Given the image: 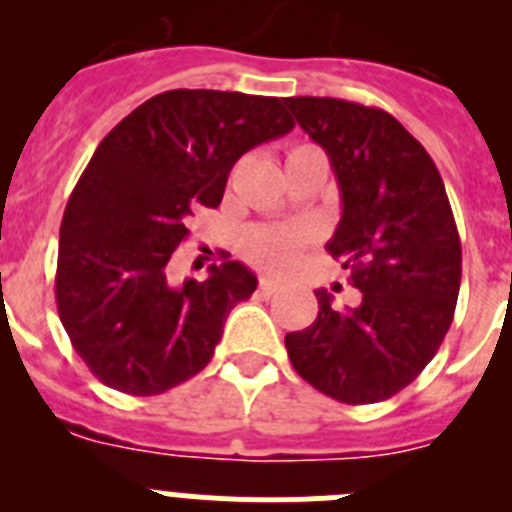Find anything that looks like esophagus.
I'll return each mask as SVG.
<instances>
[{"mask_svg": "<svg viewBox=\"0 0 512 512\" xmlns=\"http://www.w3.org/2000/svg\"><path fill=\"white\" fill-rule=\"evenodd\" d=\"M259 292H261V295H266V297L277 295V292H282V284H279L277 279L261 277V279H259Z\"/></svg>", "mask_w": 512, "mask_h": 512, "instance_id": "1", "label": "esophagus"}]
</instances>
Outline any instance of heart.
Listing matches in <instances>:
<instances>
[{
  "label": "heart",
  "mask_w": 512,
  "mask_h": 512,
  "mask_svg": "<svg viewBox=\"0 0 512 512\" xmlns=\"http://www.w3.org/2000/svg\"><path fill=\"white\" fill-rule=\"evenodd\" d=\"M315 148H295L289 151L287 158L312 153ZM310 243V230L305 228H271V225H259V228L246 230L243 235V251L253 264L266 266V269L284 271L295 264L302 248Z\"/></svg>",
  "instance_id": "b5f03b06"
}]
</instances>
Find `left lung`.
I'll list each match as a JSON object with an SVG mask.
<instances>
[{
  "label": "left lung",
  "instance_id": "1",
  "mask_svg": "<svg viewBox=\"0 0 512 512\" xmlns=\"http://www.w3.org/2000/svg\"><path fill=\"white\" fill-rule=\"evenodd\" d=\"M284 104L328 153L343 212L325 248L361 292L338 307L318 289L315 323L284 336L289 361L338 402L387 400L423 372L454 320L461 241L446 187L390 112L333 97Z\"/></svg>",
  "mask_w": 512,
  "mask_h": 512
}]
</instances>
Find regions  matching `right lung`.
<instances>
[{
  "instance_id": "add662e5",
  "label": "right lung",
  "mask_w": 512,
  "mask_h": 512,
  "mask_svg": "<svg viewBox=\"0 0 512 512\" xmlns=\"http://www.w3.org/2000/svg\"><path fill=\"white\" fill-rule=\"evenodd\" d=\"M282 99L171 89L107 133L63 212L58 318L102 384L161 395L210 364L228 312L259 284L241 261L171 284L166 264L189 217L217 207L233 164L289 133Z\"/></svg>"
}]
</instances>
